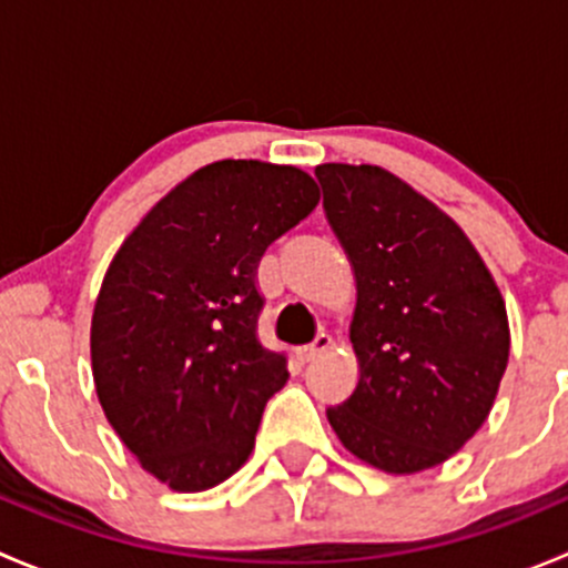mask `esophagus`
I'll list each match as a JSON object with an SVG mask.
<instances>
[{"instance_id":"esophagus-1","label":"esophagus","mask_w":568,"mask_h":568,"mask_svg":"<svg viewBox=\"0 0 568 568\" xmlns=\"http://www.w3.org/2000/svg\"><path fill=\"white\" fill-rule=\"evenodd\" d=\"M329 346H332V337L321 332V335H316V341L305 343V346L296 348V357H300L302 363H313V359H316L321 352H326V348H329Z\"/></svg>"}]
</instances>
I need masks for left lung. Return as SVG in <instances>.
Listing matches in <instances>:
<instances>
[{
	"label": "left lung",
	"instance_id": "1",
	"mask_svg": "<svg viewBox=\"0 0 568 568\" xmlns=\"http://www.w3.org/2000/svg\"><path fill=\"white\" fill-rule=\"evenodd\" d=\"M352 261L359 379L326 417L343 448L395 475L437 467L489 417L508 365L500 288L464 231L374 164H318Z\"/></svg>",
	"mask_w": 568,
	"mask_h": 568
}]
</instances>
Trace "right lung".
I'll return each mask as SVG.
<instances>
[{
    "label": "right lung",
    "instance_id": "right-lung-1",
    "mask_svg": "<svg viewBox=\"0 0 568 568\" xmlns=\"http://www.w3.org/2000/svg\"><path fill=\"white\" fill-rule=\"evenodd\" d=\"M318 197L288 164H205L109 263L90 326L95 393L125 448L170 489H211L252 454L263 406L288 382L285 354L257 341V263Z\"/></svg>",
    "mask_w": 568,
    "mask_h": 568
}]
</instances>
